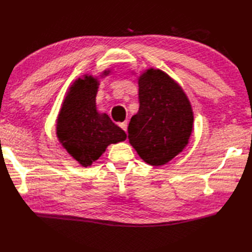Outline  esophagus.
<instances>
[{"instance_id": "esophagus-1", "label": "esophagus", "mask_w": 252, "mask_h": 252, "mask_svg": "<svg viewBox=\"0 0 252 252\" xmlns=\"http://www.w3.org/2000/svg\"><path fill=\"white\" fill-rule=\"evenodd\" d=\"M121 127H122V129L124 130V131H127V122H123V123H121V125H120Z\"/></svg>"}]
</instances>
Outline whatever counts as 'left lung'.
Here are the masks:
<instances>
[{
	"instance_id": "1",
	"label": "left lung",
	"mask_w": 252,
	"mask_h": 252,
	"mask_svg": "<svg viewBox=\"0 0 252 252\" xmlns=\"http://www.w3.org/2000/svg\"><path fill=\"white\" fill-rule=\"evenodd\" d=\"M138 84L140 107L128 125V139L145 163L165 165L189 143L194 122L191 103L161 70H145Z\"/></svg>"
}]
</instances>
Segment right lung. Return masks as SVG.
<instances>
[{"instance_id":"add662e5","label":"right lung","mask_w":252,"mask_h":252,"mask_svg":"<svg viewBox=\"0 0 252 252\" xmlns=\"http://www.w3.org/2000/svg\"><path fill=\"white\" fill-rule=\"evenodd\" d=\"M109 72L103 71L101 76ZM98 86V79L92 75L77 79L69 88L56 124L59 142L83 167L97 160L108 145L124 141L127 137L108 114L97 111Z\"/></svg>"}]
</instances>
